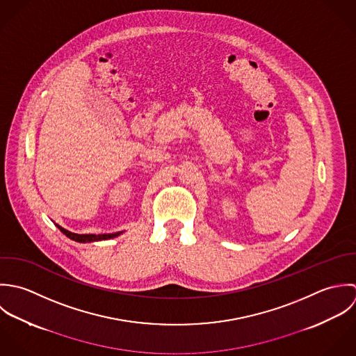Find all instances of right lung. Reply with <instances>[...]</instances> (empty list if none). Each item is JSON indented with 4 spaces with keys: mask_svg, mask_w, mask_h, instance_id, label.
<instances>
[{
    "mask_svg": "<svg viewBox=\"0 0 356 356\" xmlns=\"http://www.w3.org/2000/svg\"><path fill=\"white\" fill-rule=\"evenodd\" d=\"M58 228L66 235V236H69L70 239L72 241H75V242H81V243H86V242H96V241H106V239H110V238H115V236H118V235H121L122 232H114V234H99V235H96V234H74V232H70L69 229H66V228H63V227H60V225H58Z\"/></svg>",
    "mask_w": 356,
    "mask_h": 356,
    "instance_id": "right-lung-1",
    "label": "right lung"
}]
</instances>
